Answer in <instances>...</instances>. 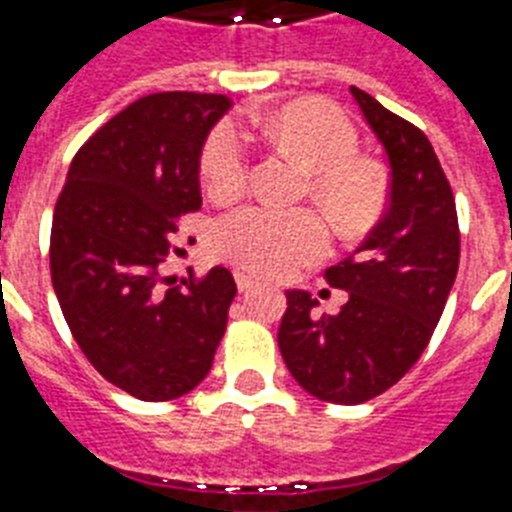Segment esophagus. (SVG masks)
<instances>
[{"instance_id":"obj_1","label":"esophagus","mask_w":512,"mask_h":512,"mask_svg":"<svg viewBox=\"0 0 512 512\" xmlns=\"http://www.w3.org/2000/svg\"><path fill=\"white\" fill-rule=\"evenodd\" d=\"M235 284H238V289H241V292H251V289L256 287V282L248 277L246 271H235Z\"/></svg>"}]
</instances>
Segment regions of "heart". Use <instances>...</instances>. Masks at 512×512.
<instances>
[{"mask_svg": "<svg viewBox=\"0 0 512 512\" xmlns=\"http://www.w3.org/2000/svg\"><path fill=\"white\" fill-rule=\"evenodd\" d=\"M261 133L310 171L312 200L341 230H361L384 205V176L377 164L356 156L359 130L336 104L297 102L261 117ZM200 174L212 200H233L248 182V148L241 133L220 122L207 135ZM220 259L259 274L289 277L318 261L328 248V225L315 210L243 207L223 217L212 233Z\"/></svg>", "mask_w": 512, "mask_h": 512, "instance_id": "obj_1", "label": "heart"}]
</instances>
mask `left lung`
<instances>
[{
    "instance_id": "obj_1",
    "label": "left lung",
    "mask_w": 512,
    "mask_h": 512,
    "mask_svg": "<svg viewBox=\"0 0 512 512\" xmlns=\"http://www.w3.org/2000/svg\"><path fill=\"white\" fill-rule=\"evenodd\" d=\"M390 158L387 212L359 251L325 269L346 289L338 315H312L307 292H287L279 351L302 390L361 405L413 369L436 330L459 269V217L431 140L372 94L351 87Z\"/></svg>"
}]
</instances>
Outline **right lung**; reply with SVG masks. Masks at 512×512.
Listing matches in <instances>:
<instances>
[{
	"label": "right lung",
	"instance_id": "obj_1",
	"mask_svg": "<svg viewBox=\"0 0 512 512\" xmlns=\"http://www.w3.org/2000/svg\"><path fill=\"white\" fill-rule=\"evenodd\" d=\"M228 107L225 94L135 99L76 151L58 194L51 279L63 318L89 364L138 400L192 392L228 325V269L179 284L164 274L179 217L202 205V143Z\"/></svg>",
	"mask_w": 512,
	"mask_h": 512
}]
</instances>
